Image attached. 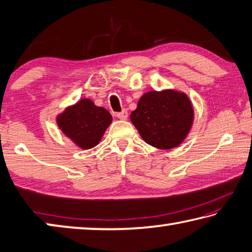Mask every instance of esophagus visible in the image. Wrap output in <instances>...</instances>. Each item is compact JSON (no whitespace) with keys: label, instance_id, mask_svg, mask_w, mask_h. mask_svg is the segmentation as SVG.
Listing matches in <instances>:
<instances>
[{"label":"esophagus","instance_id":"esophagus-1","mask_svg":"<svg viewBox=\"0 0 252 252\" xmlns=\"http://www.w3.org/2000/svg\"><path fill=\"white\" fill-rule=\"evenodd\" d=\"M117 117L119 119H121V120H126V119L127 118V111L126 109H123L121 112H118L117 113Z\"/></svg>","mask_w":252,"mask_h":252}]
</instances>
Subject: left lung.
I'll list each match as a JSON object with an SVG mask.
<instances>
[{"label": "left lung", "mask_w": 252, "mask_h": 252, "mask_svg": "<svg viewBox=\"0 0 252 252\" xmlns=\"http://www.w3.org/2000/svg\"><path fill=\"white\" fill-rule=\"evenodd\" d=\"M131 121L150 146L168 150L180 144L193 120V109L185 93L173 90L143 94L131 113Z\"/></svg>", "instance_id": "obj_1"}]
</instances>
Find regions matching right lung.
<instances>
[{"label":"right lung","instance_id":"obj_1","mask_svg":"<svg viewBox=\"0 0 252 252\" xmlns=\"http://www.w3.org/2000/svg\"><path fill=\"white\" fill-rule=\"evenodd\" d=\"M58 126L76 146L90 149L96 146L106 127L112 122L108 110L89 99H82L73 106L65 109L57 119Z\"/></svg>","mask_w":252,"mask_h":252}]
</instances>
